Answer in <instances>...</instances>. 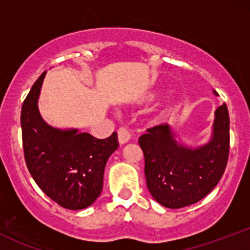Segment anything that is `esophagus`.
Masks as SVG:
<instances>
[{"label": "esophagus", "mask_w": 250, "mask_h": 250, "mask_svg": "<svg viewBox=\"0 0 250 250\" xmlns=\"http://www.w3.org/2000/svg\"><path fill=\"white\" fill-rule=\"evenodd\" d=\"M117 137H119L120 145H125V143H127L130 140V134H129L127 129L122 127L117 130Z\"/></svg>", "instance_id": "esophagus-1"}]
</instances>
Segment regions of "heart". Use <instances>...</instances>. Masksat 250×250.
<instances>
[{"mask_svg":"<svg viewBox=\"0 0 250 250\" xmlns=\"http://www.w3.org/2000/svg\"><path fill=\"white\" fill-rule=\"evenodd\" d=\"M151 97H153V96H151ZM163 114H165V110L160 111V113H159V116H163Z\"/></svg>","mask_w":250,"mask_h":250,"instance_id":"b5f03b06","label":"heart"}]
</instances>
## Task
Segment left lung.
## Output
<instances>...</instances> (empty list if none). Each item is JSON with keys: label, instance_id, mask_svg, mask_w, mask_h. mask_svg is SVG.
I'll list each match as a JSON object with an SVG mask.
<instances>
[{"label": "left lung", "instance_id": "obj_1", "mask_svg": "<svg viewBox=\"0 0 250 250\" xmlns=\"http://www.w3.org/2000/svg\"><path fill=\"white\" fill-rule=\"evenodd\" d=\"M214 94L219 95L215 90ZM139 143L151 196L170 209L194 205L213 190L225 173L229 155L228 108L223 103L215 110L210 140L200 147L177 142L168 125L147 129Z\"/></svg>", "mask_w": 250, "mask_h": 250}]
</instances>
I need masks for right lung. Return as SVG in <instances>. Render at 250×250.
Returning a JSON list of instances; mask_svg holds the SVG:
<instances>
[{"label":"right lung","mask_w":250,"mask_h":250,"mask_svg":"<svg viewBox=\"0 0 250 250\" xmlns=\"http://www.w3.org/2000/svg\"><path fill=\"white\" fill-rule=\"evenodd\" d=\"M47 71L37 79L21 110L22 142L28 170L41 190L63 208L80 210L93 205L103 187L117 134L99 140L79 129L51 127L42 119L39 96Z\"/></svg>","instance_id":"right-lung-1"}]
</instances>
